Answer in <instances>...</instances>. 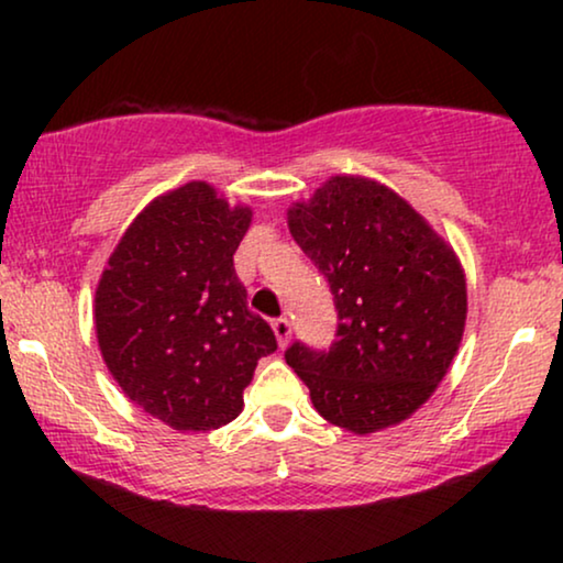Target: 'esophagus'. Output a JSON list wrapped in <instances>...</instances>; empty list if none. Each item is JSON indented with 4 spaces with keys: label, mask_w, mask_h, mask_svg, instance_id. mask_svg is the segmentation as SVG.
<instances>
[{
    "label": "esophagus",
    "mask_w": 563,
    "mask_h": 563,
    "mask_svg": "<svg viewBox=\"0 0 563 563\" xmlns=\"http://www.w3.org/2000/svg\"><path fill=\"white\" fill-rule=\"evenodd\" d=\"M272 328H274L276 341H279V345L284 349V345H287L289 338H291V322H289L287 318H276V320L272 322Z\"/></svg>",
    "instance_id": "34e87169"
}]
</instances>
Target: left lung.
<instances>
[{"mask_svg":"<svg viewBox=\"0 0 563 563\" xmlns=\"http://www.w3.org/2000/svg\"><path fill=\"white\" fill-rule=\"evenodd\" d=\"M289 233L333 291L328 351L291 343L284 358L322 418L356 435L410 418L449 372L466 325L456 253L397 191L330 176L287 212Z\"/></svg>","mask_w":563,"mask_h":563,"instance_id":"8db88e82","label":"left lung"}]
</instances>
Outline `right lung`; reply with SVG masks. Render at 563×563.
I'll list each match as a JSON object with an SVG mask.
<instances>
[{"mask_svg":"<svg viewBox=\"0 0 563 563\" xmlns=\"http://www.w3.org/2000/svg\"><path fill=\"white\" fill-rule=\"evenodd\" d=\"M251 214L207 181L166 191L130 222L97 284L107 368L143 412L174 430L235 420L258 358L276 351L233 266Z\"/></svg>","mask_w":563,"mask_h":563,"instance_id":"right-lung-1","label":"right lung"}]
</instances>
